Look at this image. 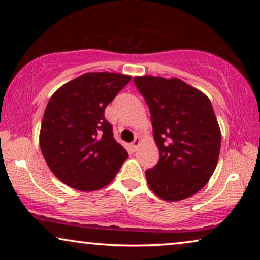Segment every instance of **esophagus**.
I'll return each mask as SVG.
<instances>
[{"mask_svg": "<svg viewBox=\"0 0 260 260\" xmlns=\"http://www.w3.org/2000/svg\"><path fill=\"white\" fill-rule=\"evenodd\" d=\"M140 138H138V137H136V138H135V140L133 141V143H131V148H133L134 149V150H136V149L138 148V145H140Z\"/></svg>", "mask_w": 260, "mask_h": 260, "instance_id": "1", "label": "esophagus"}]
</instances>
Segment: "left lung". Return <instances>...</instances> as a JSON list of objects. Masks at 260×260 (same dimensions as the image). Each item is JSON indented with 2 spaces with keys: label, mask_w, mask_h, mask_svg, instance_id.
<instances>
[{
  "label": "left lung",
  "mask_w": 260,
  "mask_h": 260,
  "mask_svg": "<svg viewBox=\"0 0 260 260\" xmlns=\"http://www.w3.org/2000/svg\"><path fill=\"white\" fill-rule=\"evenodd\" d=\"M149 106L159 158L145 170L149 187L166 201L198 193L218 163L221 134L212 103L179 79L135 77Z\"/></svg>",
  "instance_id": "8db88e82"
}]
</instances>
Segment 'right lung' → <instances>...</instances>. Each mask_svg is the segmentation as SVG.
<instances>
[{"instance_id": "1", "label": "right lung", "mask_w": 260, "mask_h": 260, "mask_svg": "<svg viewBox=\"0 0 260 260\" xmlns=\"http://www.w3.org/2000/svg\"><path fill=\"white\" fill-rule=\"evenodd\" d=\"M130 80V76L119 73H85L49 99L40 148L49 169L67 186L83 191L101 189L127 158L104 112Z\"/></svg>"}]
</instances>
